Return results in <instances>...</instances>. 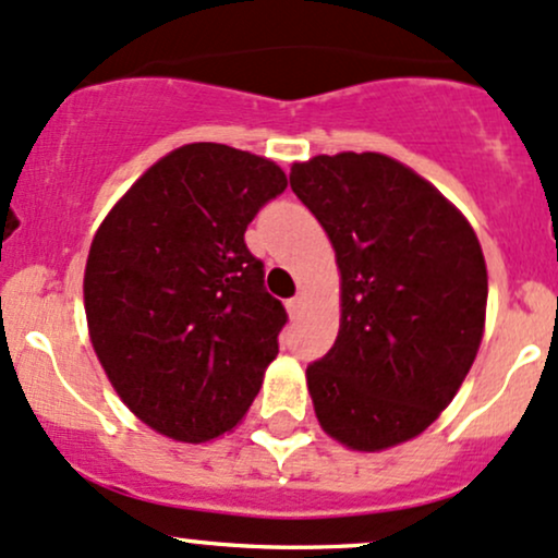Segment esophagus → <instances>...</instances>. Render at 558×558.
I'll return each instance as SVG.
<instances>
[{
	"mask_svg": "<svg viewBox=\"0 0 558 558\" xmlns=\"http://www.w3.org/2000/svg\"><path fill=\"white\" fill-rule=\"evenodd\" d=\"M304 293H299V296H293V299H288V315L291 317H299L301 315V310H304Z\"/></svg>",
	"mask_w": 558,
	"mask_h": 558,
	"instance_id": "esophagus-1",
	"label": "esophagus"
}]
</instances>
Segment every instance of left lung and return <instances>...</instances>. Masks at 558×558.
Listing matches in <instances>:
<instances>
[{
  "instance_id": "obj_1",
  "label": "left lung",
  "mask_w": 558,
  "mask_h": 558,
  "mask_svg": "<svg viewBox=\"0 0 558 558\" xmlns=\"http://www.w3.org/2000/svg\"><path fill=\"white\" fill-rule=\"evenodd\" d=\"M341 270V328L306 367L323 430L354 451L420 435L451 403L485 328L488 270L466 217L377 151L291 168Z\"/></svg>"
}]
</instances>
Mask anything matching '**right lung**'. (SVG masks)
Listing matches in <instances>:
<instances>
[{"mask_svg":"<svg viewBox=\"0 0 558 558\" xmlns=\"http://www.w3.org/2000/svg\"><path fill=\"white\" fill-rule=\"evenodd\" d=\"M286 185L270 159L185 144L96 230L83 275L88 336L151 430L204 444L233 430L259 393L288 315L243 233Z\"/></svg>","mask_w":558,"mask_h":558,"instance_id":"right-lung-1","label":"right lung"}]
</instances>
